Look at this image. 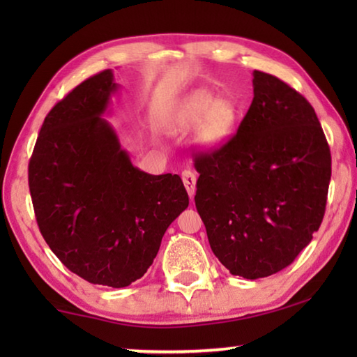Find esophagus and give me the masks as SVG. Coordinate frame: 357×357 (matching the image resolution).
<instances>
[{
  "instance_id": "obj_1",
  "label": "esophagus",
  "mask_w": 357,
  "mask_h": 357,
  "mask_svg": "<svg viewBox=\"0 0 357 357\" xmlns=\"http://www.w3.org/2000/svg\"><path fill=\"white\" fill-rule=\"evenodd\" d=\"M183 183L187 189V193H189V197L192 198L195 195V184H197V176L195 173L192 170H184L183 172Z\"/></svg>"
}]
</instances>
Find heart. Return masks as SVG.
Segmentation results:
<instances>
[{
  "instance_id": "obj_1",
  "label": "heart",
  "mask_w": 357,
  "mask_h": 357,
  "mask_svg": "<svg viewBox=\"0 0 357 357\" xmlns=\"http://www.w3.org/2000/svg\"><path fill=\"white\" fill-rule=\"evenodd\" d=\"M238 121V108L228 99H219L208 91L190 96L178 114V132H189L200 128L198 140L206 148H217L228 140Z\"/></svg>"
}]
</instances>
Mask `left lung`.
Wrapping results in <instances>:
<instances>
[{
    "label": "left lung",
    "mask_w": 357,
    "mask_h": 357,
    "mask_svg": "<svg viewBox=\"0 0 357 357\" xmlns=\"http://www.w3.org/2000/svg\"><path fill=\"white\" fill-rule=\"evenodd\" d=\"M193 162L197 211L233 275L255 280L285 269L321 225L329 144L309 100L280 78L253 70V100L238 132Z\"/></svg>",
    "instance_id": "1"
}]
</instances>
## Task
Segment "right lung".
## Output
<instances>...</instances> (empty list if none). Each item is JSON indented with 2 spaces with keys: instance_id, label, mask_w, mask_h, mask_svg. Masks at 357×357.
<instances>
[{
  "instance_id": "right-lung-1",
  "label": "right lung",
  "mask_w": 357,
  "mask_h": 357,
  "mask_svg": "<svg viewBox=\"0 0 357 357\" xmlns=\"http://www.w3.org/2000/svg\"><path fill=\"white\" fill-rule=\"evenodd\" d=\"M116 89L113 72L102 70L48 112L28 183L39 229L59 261L94 285L123 288L153 264L189 195L178 174L132 165L102 118Z\"/></svg>"
}]
</instances>
